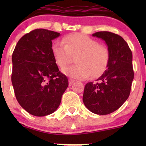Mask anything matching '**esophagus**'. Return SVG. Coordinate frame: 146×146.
Returning a JSON list of instances; mask_svg holds the SVG:
<instances>
[{"instance_id":"esophagus-1","label":"esophagus","mask_w":146,"mask_h":146,"mask_svg":"<svg viewBox=\"0 0 146 146\" xmlns=\"http://www.w3.org/2000/svg\"><path fill=\"white\" fill-rule=\"evenodd\" d=\"M75 82H76V81H75V80H73V79H69V80H68V83H69V85H72V84H73V83H74Z\"/></svg>"}]
</instances>
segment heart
Masks as SVG:
<instances>
[{
  "label": "heart",
  "instance_id": "b5f03b06",
  "mask_svg": "<svg viewBox=\"0 0 146 146\" xmlns=\"http://www.w3.org/2000/svg\"><path fill=\"white\" fill-rule=\"evenodd\" d=\"M51 52L56 64L63 67L68 64L70 54L77 56V64L62 68V73L76 79H85L101 76L110 61V51L95 39L82 34H73L64 38V42L55 40L51 44Z\"/></svg>",
  "mask_w": 146,
  "mask_h": 146
}]
</instances>
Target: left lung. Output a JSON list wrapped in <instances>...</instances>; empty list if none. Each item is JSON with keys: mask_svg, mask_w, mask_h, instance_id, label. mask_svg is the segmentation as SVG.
I'll use <instances>...</instances> for the list:
<instances>
[{"mask_svg": "<svg viewBox=\"0 0 146 146\" xmlns=\"http://www.w3.org/2000/svg\"><path fill=\"white\" fill-rule=\"evenodd\" d=\"M92 36L105 42L110 61L99 78L85 85L82 100L92 113L105 115L118 110L130 95L134 76L132 52L126 41L118 35L98 32Z\"/></svg>", "mask_w": 146, "mask_h": 146, "instance_id": "1", "label": "left lung"}]
</instances>
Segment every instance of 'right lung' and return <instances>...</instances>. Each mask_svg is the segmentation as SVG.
<instances>
[{
    "label": "right lung",
    "mask_w": 146,
    "mask_h": 146,
    "mask_svg": "<svg viewBox=\"0 0 146 146\" xmlns=\"http://www.w3.org/2000/svg\"><path fill=\"white\" fill-rule=\"evenodd\" d=\"M60 33L36 29L17 42L12 56V83L19 104L36 117L52 114L61 104L68 80L61 73L52 52V40Z\"/></svg>",
    "instance_id": "right-lung-1"
}]
</instances>
